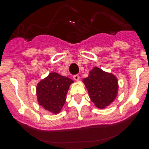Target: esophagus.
Returning a JSON list of instances; mask_svg holds the SVG:
<instances>
[{
	"mask_svg": "<svg viewBox=\"0 0 149 149\" xmlns=\"http://www.w3.org/2000/svg\"><path fill=\"white\" fill-rule=\"evenodd\" d=\"M73 79L75 81H79V75H75V76H73Z\"/></svg>",
	"mask_w": 149,
	"mask_h": 149,
	"instance_id": "1",
	"label": "esophagus"
}]
</instances>
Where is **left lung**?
Wrapping results in <instances>:
<instances>
[{"instance_id": "8db88e82", "label": "left lung", "mask_w": 149, "mask_h": 149, "mask_svg": "<svg viewBox=\"0 0 149 149\" xmlns=\"http://www.w3.org/2000/svg\"><path fill=\"white\" fill-rule=\"evenodd\" d=\"M82 82L88 90V95L95 105L100 109L109 106L118 94V80L111 72L95 67L88 72V77Z\"/></svg>"}]
</instances>
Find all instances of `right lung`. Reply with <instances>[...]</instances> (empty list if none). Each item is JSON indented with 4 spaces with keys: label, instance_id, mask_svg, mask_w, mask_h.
Segmentation results:
<instances>
[{
    "label": "right lung",
    "instance_id": "right-lung-1",
    "mask_svg": "<svg viewBox=\"0 0 149 149\" xmlns=\"http://www.w3.org/2000/svg\"><path fill=\"white\" fill-rule=\"evenodd\" d=\"M72 82V79L57 72L49 73L36 86L38 104L51 113H59L64 105L67 92Z\"/></svg>",
    "mask_w": 149,
    "mask_h": 149
}]
</instances>
